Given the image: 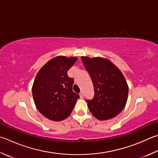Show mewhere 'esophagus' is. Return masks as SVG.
Instances as JSON below:
<instances>
[{
    "mask_svg": "<svg viewBox=\"0 0 158 158\" xmlns=\"http://www.w3.org/2000/svg\"><path fill=\"white\" fill-rule=\"evenodd\" d=\"M79 96L81 98H84V93H83V92H81V93H79Z\"/></svg>",
    "mask_w": 158,
    "mask_h": 158,
    "instance_id": "esophagus-1",
    "label": "esophagus"
}]
</instances>
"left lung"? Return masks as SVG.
Listing matches in <instances>:
<instances>
[{
	"mask_svg": "<svg viewBox=\"0 0 158 158\" xmlns=\"http://www.w3.org/2000/svg\"><path fill=\"white\" fill-rule=\"evenodd\" d=\"M93 81L94 95L86 100L89 110L99 120L112 119L121 113L127 102L128 86L118 68L102 57L81 56Z\"/></svg>",
	"mask_w": 158,
	"mask_h": 158,
	"instance_id": "1",
	"label": "left lung"
}]
</instances>
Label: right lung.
I'll list each match as a JSON object with an SVG mask.
<instances>
[{
	"label": "right lung",
	"instance_id": "add662e5",
	"mask_svg": "<svg viewBox=\"0 0 158 158\" xmlns=\"http://www.w3.org/2000/svg\"><path fill=\"white\" fill-rule=\"evenodd\" d=\"M77 57L58 56L47 62L36 74L32 95L38 110L46 118L61 121L70 115L79 98L74 93V80L68 71Z\"/></svg>",
	"mask_w": 158,
	"mask_h": 158
}]
</instances>
